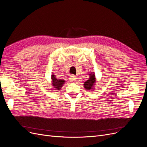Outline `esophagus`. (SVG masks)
<instances>
[{
	"mask_svg": "<svg viewBox=\"0 0 147 147\" xmlns=\"http://www.w3.org/2000/svg\"><path fill=\"white\" fill-rule=\"evenodd\" d=\"M76 78L77 77L74 75H71L69 78V80L70 82H74V81H76L77 79Z\"/></svg>",
	"mask_w": 147,
	"mask_h": 147,
	"instance_id": "34e87169",
	"label": "esophagus"
}]
</instances>
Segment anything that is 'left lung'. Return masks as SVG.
<instances>
[{"label": "left lung", "mask_w": 147, "mask_h": 147, "mask_svg": "<svg viewBox=\"0 0 147 147\" xmlns=\"http://www.w3.org/2000/svg\"><path fill=\"white\" fill-rule=\"evenodd\" d=\"M96 82L95 74L91 73L90 74V79L87 80L84 84V86L85 89L87 90H91L93 88V86L95 85V83Z\"/></svg>", "instance_id": "1"}]
</instances>
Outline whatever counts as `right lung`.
Masks as SVG:
<instances>
[{"mask_svg": "<svg viewBox=\"0 0 147 147\" xmlns=\"http://www.w3.org/2000/svg\"><path fill=\"white\" fill-rule=\"evenodd\" d=\"M51 80H52V86H54L55 90H60L62 87L63 84L65 83V80L63 79H57L55 75H51Z\"/></svg>", "mask_w": 147, "mask_h": 147, "instance_id": "obj_1", "label": "right lung"}]
</instances>
